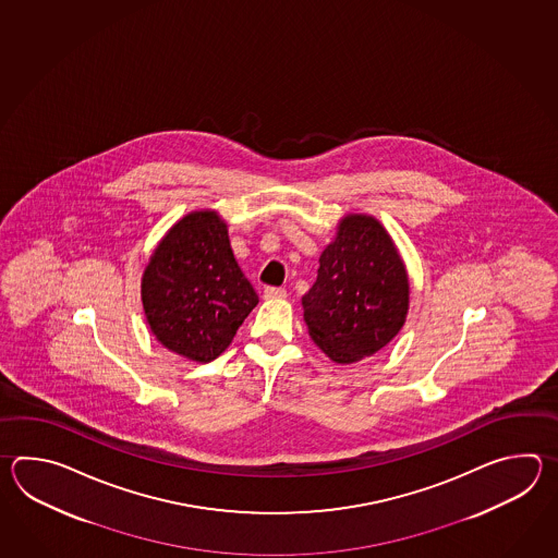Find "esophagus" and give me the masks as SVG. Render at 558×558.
<instances>
[{
  "instance_id": "esophagus-1",
  "label": "esophagus",
  "mask_w": 558,
  "mask_h": 558,
  "mask_svg": "<svg viewBox=\"0 0 558 558\" xmlns=\"http://www.w3.org/2000/svg\"><path fill=\"white\" fill-rule=\"evenodd\" d=\"M263 295H265V299H284L287 291L281 289V287H267V289L263 291Z\"/></svg>"
}]
</instances>
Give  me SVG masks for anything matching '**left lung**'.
Segmentation results:
<instances>
[{"instance_id": "left-lung-1", "label": "left lung", "mask_w": 558, "mask_h": 558, "mask_svg": "<svg viewBox=\"0 0 558 558\" xmlns=\"http://www.w3.org/2000/svg\"><path fill=\"white\" fill-rule=\"evenodd\" d=\"M308 335L335 363L375 355L403 327L409 277L389 233L368 215H347L320 253L317 281L301 299Z\"/></svg>"}]
</instances>
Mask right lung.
Returning a JSON list of instances; mask_svg holds the SVG:
<instances>
[{"instance_id":"right-lung-1","label":"right lung","mask_w":558,"mask_h":558,"mask_svg":"<svg viewBox=\"0 0 558 558\" xmlns=\"http://www.w3.org/2000/svg\"><path fill=\"white\" fill-rule=\"evenodd\" d=\"M142 299L157 341L197 363L221 355L259 303L215 211L169 229L143 274Z\"/></svg>"}]
</instances>
